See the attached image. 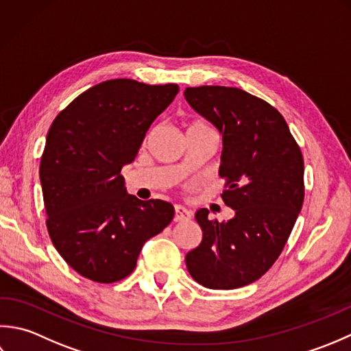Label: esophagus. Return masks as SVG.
I'll return each instance as SVG.
<instances>
[{
    "label": "esophagus",
    "instance_id": "1",
    "mask_svg": "<svg viewBox=\"0 0 351 351\" xmlns=\"http://www.w3.org/2000/svg\"><path fill=\"white\" fill-rule=\"evenodd\" d=\"M174 210H176V215H174L176 223H180V221H188L192 218V212L184 209L183 206H176Z\"/></svg>",
    "mask_w": 351,
    "mask_h": 351
}]
</instances>
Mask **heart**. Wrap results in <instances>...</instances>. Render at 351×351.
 Returning a JSON list of instances; mask_svg holds the SVG:
<instances>
[{"label": "heart", "mask_w": 351, "mask_h": 351, "mask_svg": "<svg viewBox=\"0 0 351 351\" xmlns=\"http://www.w3.org/2000/svg\"><path fill=\"white\" fill-rule=\"evenodd\" d=\"M197 127H207L206 123H202V121H194V123H191L188 130H192V128H197Z\"/></svg>", "instance_id": "heart-1"}]
</instances>
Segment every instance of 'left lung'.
<instances>
[{
  "mask_svg": "<svg viewBox=\"0 0 351 351\" xmlns=\"http://www.w3.org/2000/svg\"><path fill=\"white\" fill-rule=\"evenodd\" d=\"M186 101L223 134L226 223L195 213L203 239L186 254L195 282L234 289L261 278L283 252L304 199V162L282 113L239 88H186Z\"/></svg>",
  "mask_w": 351,
  "mask_h": 351,
  "instance_id": "obj_1",
  "label": "left lung"
}]
</instances>
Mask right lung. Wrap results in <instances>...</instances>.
I'll return each mask as SVG.
<instances>
[{
    "label": "right lung",
    "mask_w": 351,
    "mask_h": 351,
    "mask_svg": "<svg viewBox=\"0 0 351 351\" xmlns=\"http://www.w3.org/2000/svg\"><path fill=\"white\" fill-rule=\"evenodd\" d=\"M177 92L176 83L107 80L73 99L49 127L39 168L45 223L63 261L84 278L115 283L130 276L145 241L174 218L168 202L125 194L121 169Z\"/></svg>",
    "instance_id": "obj_1"
}]
</instances>
